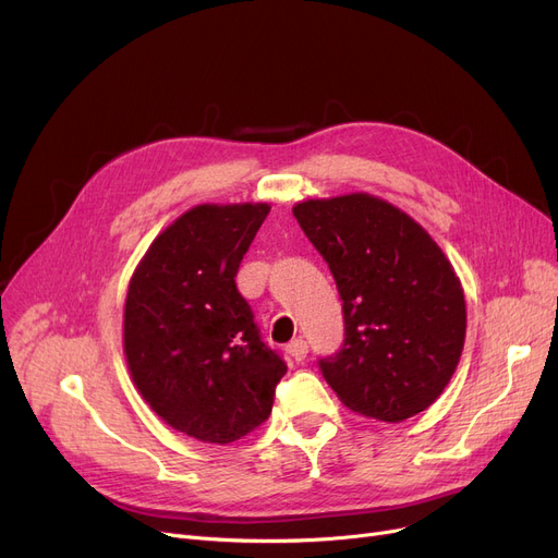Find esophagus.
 Here are the masks:
<instances>
[{
  "label": "esophagus",
  "mask_w": 558,
  "mask_h": 558,
  "mask_svg": "<svg viewBox=\"0 0 558 558\" xmlns=\"http://www.w3.org/2000/svg\"><path fill=\"white\" fill-rule=\"evenodd\" d=\"M286 354L293 359V361H304L306 359V354H308V344H306V340H302V338H295L293 342H288V348H286Z\"/></svg>",
  "instance_id": "esophagus-1"
}]
</instances>
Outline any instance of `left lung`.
Listing matches in <instances>:
<instances>
[{"mask_svg":"<svg viewBox=\"0 0 558 558\" xmlns=\"http://www.w3.org/2000/svg\"><path fill=\"white\" fill-rule=\"evenodd\" d=\"M293 216L329 263L344 342L325 381L359 415L402 422L429 409L465 342L463 286L434 238L369 193L306 199Z\"/></svg>","mask_w":558,"mask_h":558,"instance_id":"obj_1","label":"left lung"}]
</instances>
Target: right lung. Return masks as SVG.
<instances>
[{
	"mask_svg": "<svg viewBox=\"0 0 558 558\" xmlns=\"http://www.w3.org/2000/svg\"><path fill=\"white\" fill-rule=\"evenodd\" d=\"M268 214L263 202L193 206L154 238L129 281L131 379L158 417L202 442L260 427L286 375L233 281Z\"/></svg>",
	"mask_w": 558,
	"mask_h": 558,
	"instance_id": "1",
	"label": "right lung"
}]
</instances>
